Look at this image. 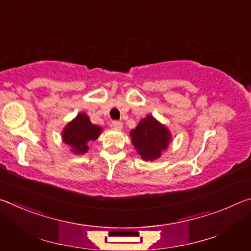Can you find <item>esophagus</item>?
Instances as JSON below:
<instances>
[{"label":"esophagus","instance_id":"esophagus-1","mask_svg":"<svg viewBox=\"0 0 251 251\" xmlns=\"http://www.w3.org/2000/svg\"><path fill=\"white\" fill-rule=\"evenodd\" d=\"M112 126L114 127L115 129H122L123 128V123L120 121H114L112 123Z\"/></svg>","mask_w":251,"mask_h":251}]
</instances>
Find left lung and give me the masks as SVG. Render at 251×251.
<instances>
[{"label":"left lung","mask_w":251,"mask_h":251,"mask_svg":"<svg viewBox=\"0 0 251 251\" xmlns=\"http://www.w3.org/2000/svg\"><path fill=\"white\" fill-rule=\"evenodd\" d=\"M130 137L136 151L146 161L159 158L172 141L167 127L151 115L142 118L136 128L130 130Z\"/></svg>","instance_id":"left-lung-1"}]
</instances>
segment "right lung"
Segmentation results:
<instances>
[{
  "label": "right lung",
  "instance_id": "add662e5",
  "mask_svg": "<svg viewBox=\"0 0 251 251\" xmlns=\"http://www.w3.org/2000/svg\"><path fill=\"white\" fill-rule=\"evenodd\" d=\"M100 133L101 127L92 124L90 117L85 113H79L65 126L62 138L75 154H85L88 151V142L96 141Z\"/></svg>",
  "mask_w": 251,
  "mask_h": 251
}]
</instances>
